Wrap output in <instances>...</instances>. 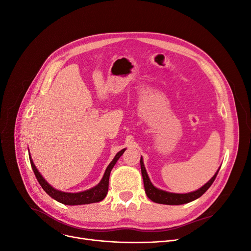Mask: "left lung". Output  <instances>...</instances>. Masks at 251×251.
I'll list each match as a JSON object with an SVG mask.
<instances>
[{"mask_svg":"<svg viewBox=\"0 0 251 251\" xmlns=\"http://www.w3.org/2000/svg\"><path fill=\"white\" fill-rule=\"evenodd\" d=\"M140 167H141V174H142V178H143L144 189H146V193H147L149 199L156 203L170 204V205L184 204V203H187V202H190L192 201H195L199 199V197H201L214 183V181L219 173V171H220V169H219L217 171V173L214 175V177L210 179L206 184H204V185L201 188H200L199 190L190 192V193H186V194H177V193H170V192L160 190L152 185L149 176H148L147 170H146V168H144L142 157L140 159Z\"/></svg>","mask_w":251,"mask_h":251,"instance_id":"left-lung-1","label":"left lung"}]
</instances>
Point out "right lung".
Returning <instances> with one entry per match:
<instances>
[{
  "mask_svg": "<svg viewBox=\"0 0 251 251\" xmlns=\"http://www.w3.org/2000/svg\"><path fill=\"white\" fill-rule=\"evenodd\" d=\"M125 151V149L122 150L121 151H119L116 156L114 157V160L111 162V164L108 166L107 170H105L104 175L101 179V181L98 184V185L94 188H91L89 190L83 191V192H78V193H67V192H62L57 189L52 188L50 184L43 178V176L39 174L37 169L35 168L31 157L29 156L31 168L33 170V173L38 181V183L41 184V186L43 189L51 197V199L56 200L57 201L63 203V204H68V205H78V204H88V203H94V202H99L102 201L105 195L108 193L109 189V178L111 171L117 161L119 160L123 152Z\"/></svg>",
  "mask_w": 251,
  "mask_h": 251,
  "instance_id": "1",
  "label": "right lung"
}]
</instances>
